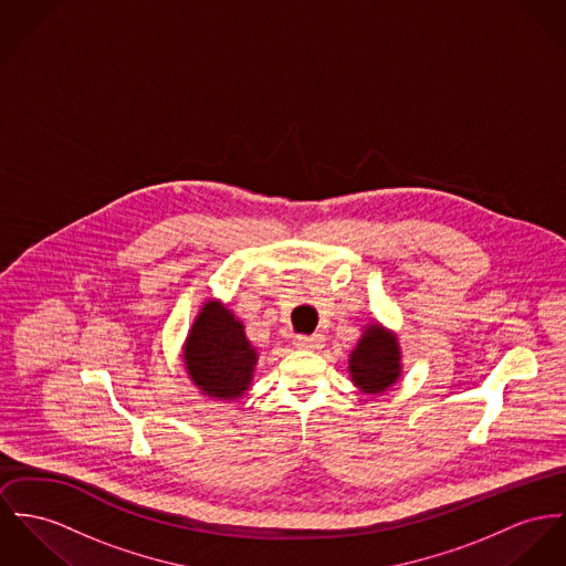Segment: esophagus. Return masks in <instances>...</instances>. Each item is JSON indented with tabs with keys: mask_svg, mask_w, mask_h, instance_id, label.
<instances>
[{
	"mask_svg": "<svg viewBox=\"0 0 566 566\" xmlns=\"http://www.w3.org/2000/svg\"><path fill=\"white\" fill-rule=\"evenodd\" d=\"M295 347H297V348L323 347V336H321V334H312V336H297V338H295Z\"/></svg>",
	"mask_w": 566,
	"mask_h": 566,
	"instance_id": "34e87169",
	"label": "esophagus"
}]
</instances>
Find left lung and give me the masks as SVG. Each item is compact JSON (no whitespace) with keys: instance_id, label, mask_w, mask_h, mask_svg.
Wrapping results in <instances>:
<instances>
[{"instance_id":"obj_1","label":"left lung","mask_w":566,"mask_h":566,"mask_svg":"<svg viewBox=\"0 0 566 566\" xmlns=\"http://www.w3.org/2000/svg\"><path fill=\"white\" fill-rule=\"evenodd\" d=\"M350 381L364 394H381L391 388L402 373L396 336L373 323L348 355Z\"/></svg>"}]
</instances>
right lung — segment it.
<instances>
[{
  "label": "right lung",
  "mask_w": 566,
  "mask_h": 566,
  "mask_svg": "<svg viewBox=\"0 0 566 566\" xmlns=\"http://www.w3.org/2000/svg\"><path fill=\"white\" fill-rule=\"evenodd\" d=\"M193 386L219 400H234L250 390L259 353L250 345L243 323L221 304L200 307L182 348Z\"/></svg>",
  "instance_id": "1"
}]
</instances>
